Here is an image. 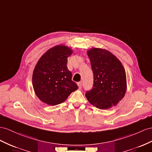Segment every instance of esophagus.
<instances>
[{
  "mask_svg": "<svg viewBox=\"0 0 152 152\" xmlns=\"http://www.w3.org/2000/svg\"><path fill=\"white\" fill-rule=\"evenodd\" d=\"M77 86H78L79 88H81V87H82V83H81V81H80V82H77Z\"/></svg>",
  "mask_w": 152,
  "mask_h": 152,
  "instance_id": "obj_1",
  "label": "esophagus"
}]
</instances>
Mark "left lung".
<instances>
[{"label":"left lung","instance_id":"left-lung-1","mask_svg":"<svg viewBox=\"0 0 152 152\" xmlns=\"http://www.w3.org/2000/svg\"><path fill=\"white\" fill-rule=\"evenodd\" d=\"M87 54L94 76L93 87L85 96L93 105L108 109L116 105L125 94L126 77L123 65L108 50L94 48Z\"/></svg>","mask_w":152,"mask_h":152}]
</instances>
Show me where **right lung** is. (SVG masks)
Returning a JSON list of instances; mask_svg holds the SVG:
<instances>
[{"label":"right lung","instance_id":"obj_1","mask_svg":"<svg viewBox=\"0 0 152 152\" xmlns=\"http://www.w3.org/2000/svg\"><path fill=\"white\" fill-rule=\"evenodd\" d=\"M71 53L68 47L58 45L48 50L38 60L33 71V85L42 102L56 105L78 88L67 67V58Z\"/></svg>","mask_w":152,"mask_h":152}]
</instances>
